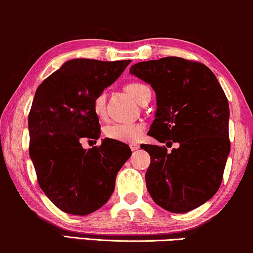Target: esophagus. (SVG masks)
Returning a JSON list of instances; mask_svg holds the SVG:
<instances>
[{
	"instance_id": "esophagus-1",
	"label": "esophagus",
	"mask_w": 253,
	"mask_h": 253,
	"mask_svg": "<svg viewBox=\"0 0 253 253\" xmlns=\"http://www.w3.org/2000/svg\"><path fill=\"white\" fill-rule=\"evenodd\" d=\"M129 147H130V150H132V151H135V150H138V148H139V145L135 144V142H132V144H129Z\"/></svg>"
}]
</instances>
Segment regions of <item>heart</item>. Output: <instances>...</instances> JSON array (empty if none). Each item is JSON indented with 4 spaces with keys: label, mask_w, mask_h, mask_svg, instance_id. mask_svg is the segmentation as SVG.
Instances as JSON below:
<instances>
[{
    "label": "heart",
    "mask_w": 253,
    "mask_h": 253,
    "mask_svg": "<svg viewBox=\"0 0 253 253\" xmlns=\"http://www.w3.org/2000/svg\"><path fill=\"white\" fill-rule=\"evenodd\" d=\"M125 90L129 94L135 101L140 102L145 93L150 90L146 84L141 82H128L125 86ZM93 113L99 120H105L106 118V95L103 93L97 94L93 99ZM105 134L107 138L118 141L129 142L138 140L142 134V126L140 124H114L106 127Z\"/></svg>",
    "instance_id": "heart-1"
}]
</instances>
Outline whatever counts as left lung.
<instances>
[{"label":"left lung","mask_w":253,"mask_h":253,"mask_svg":"<svg viewBox=\"0 0 253 253\" xmlns=\"http://www.w3.org/2000/svg\"><path fill=\"white\" fill-rule=\"evenodd\" d=\"M130 74L157 95L151 136L170 147L142 145L151 164L146 186L154 203L173 213L199 208L214 196L230 153L229 101L209 67L176 56L133 65Z\"/></svg>","instance_id":"8db88e82"}]
</instances>
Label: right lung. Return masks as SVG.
I'll return each instance as SVG.
<instances>
[{
  "label": "right lung",
  "mask_w": 253,
  "mask_h": 253,
  "mask_svg": "<svg viewBox=\"0 0 253 253\" xmlns=\"http://www.w3.org/2000/svg\"><path fill=\"white\" fill-rule=\"evenodd\" d=\"M129 63L67 61L36 89L28 115L29 154L41 190L66 213L87 215L105 205L132 154L126 144L108 138L89 150L81 145L101 134L93 99Z\"/></svg>",
  "instance_id": "1"
}]
</instances>
